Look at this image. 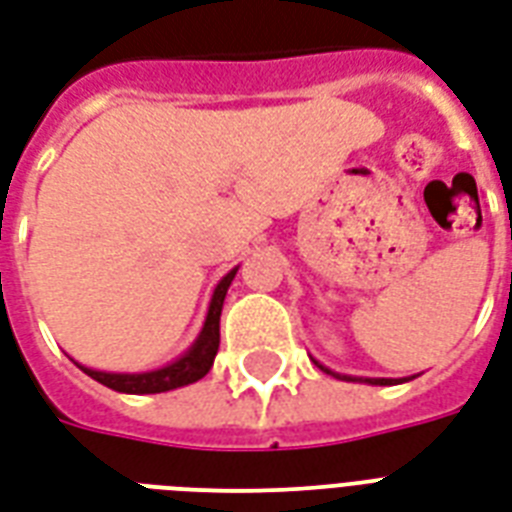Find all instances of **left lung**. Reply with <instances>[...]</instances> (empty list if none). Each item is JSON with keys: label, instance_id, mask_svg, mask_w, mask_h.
I'll use <instances>...</instances> for the list:
<instances>
[{"label": "left lung", "instance_id": "left-lung-1", "mask_svg": "<svg viewBox=\"0 0 512 512\" xmlns=\"http://www.w3.org/2000/svg\"><path fill=\"white\" fill-rule=\"evenodd\" d=\"M317 365H319V362H317ZM319 368L325 370V373H333V370H327L325 365H319ZM333 376H335V373H333ZM343 378H346V376H343ZM360 381H362V378H360ZM365 381H368V384H381V386L392 384V378H365Z\"/></svg>", "mask_w": 512, "mask_h": 512}]
</instances>
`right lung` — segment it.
Returning <instances> with one entry per match:
<instances>
[{
  "label": "right lung",
  "instance_id": "1",
  "mask_svg": "<svg viewBox=\"0 0 512 512\" xmlns=\"http://www.w3.org/2000/svg\"><path fill=\"white\" fill-rule=\"evenodd\" d=\"M236 276V268L217 284L214 290L212 306H209V314H206V325L198 335V341L193 343V349L187 351L185 357H179L177 362H171L169 368L152 370V373H136V376H128V373H101V370L80 368L88 373L91 378H96L99 384L115 389V392H126V395H155V392H169V389H177V386H187L204 378L214 365V357H217V349H220V314L222 303H225V292H228L230 282Z\"/></svg>",
  "mask_w": 512,
  "mask_h": 512
}]
</instances>
